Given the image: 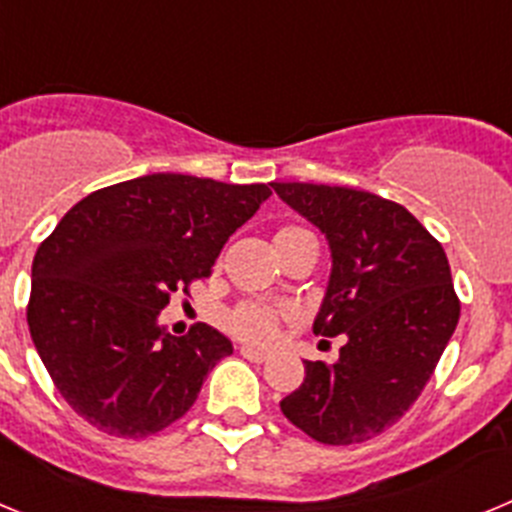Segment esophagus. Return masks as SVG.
<instances>
[{
  "label": "esophagus",
  "instance_id": "esophagus-1",
  "mask_svg": "<svg viewBox=\"0 0 512 512\" xmlns=\"http://www.w3.org/2000/svg\"><path fill=\"white\" fill-rule=\"evenodd\" d=\"M241 356L248 361H266L269 359V351H261V348L253 346H241Z\"/></svg>",
  "mask_w": 512,
  "mask_h": 512
}]
</instances>
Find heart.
I'll list each match as a JSON object with an SVG mask.
<instances>
[{
  "mask_svg": "<svg viewBox=\"0 0 512 512\" xmlns=\"http://www.w3.org/2000/svg\"><path fill=\"white\" fill-rule=\"evenodd\" d=\"M305 230L300 228H282L277 235H274V246L284 241H292L297 235H302ZM225 328L233 333V336L243 338V341L251 343H271L277 338L279 330V315L274 310L264 305H238L235 310L228 312V318H225Z\"/></svg>",
  "mask_w": 512,
  "mask_h": 512,
  "instance_id": "b5f03b06",
  "label": "heart"
}]
</instances>
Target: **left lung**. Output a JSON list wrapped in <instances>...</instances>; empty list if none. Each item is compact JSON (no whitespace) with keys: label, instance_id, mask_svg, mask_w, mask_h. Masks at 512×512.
Here are the masks:
<instances>
[{"label":"left lung","instance_id":"left-lung-1","mask_svg":"<svg viewBox=\"0 0 512 512\" xmlns=\"http://www.w3.org/2000/svg\"><path fill=\"white\" fill-rule=\"evenodd\" d=\"M325 235L330 279L315 336H343L336 364L305 361V382L279 402L289 423L328 446L395 425L420 397L459 323L441 243L397 202L328 184L271 182Z\"/></svg>","mask_w":512,"mask_h":512}]
</instances>
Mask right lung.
Masks as SVG:
<instances>
[{
	"mask_svg": "<svg viewBox=\"0 0 512 512\" xmlns=\"http://www.w3.org/2000/svg\"><path fill=\"white\" fill-rule=\"evenodd\" d=\"M266 184L148 174L76 202L33 259L27 325L53 384L99 431L143 438L194 405L233 343L207 323L171 336L158 315L210 274Z\"/></svg>",
	"mask_w": 512,
	"mask_h": 512,
	"instance_id": "obj_1",
	"label": "right lung"
}]
</instances>
